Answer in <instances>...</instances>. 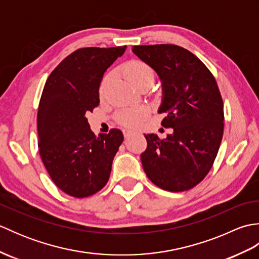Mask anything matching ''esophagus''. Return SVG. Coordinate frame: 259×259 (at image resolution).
<instances>
[{"label":"esophagus","mask_w":259,"mask_h":259,"mask_svg":"<svg viewBox=\"0 0 259 259\" xmlns=\"http://www.w3.org/2000/svg\"><path fill=\"white\" fill-rule=\"evenodd\" d=\"M122 131H123V136L125 137V138H126V137H129L131 134L135 133V131L131 130V129H123Z\"/></svg>","instance_id":"obj_1"}]
</instances>
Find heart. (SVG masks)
Wrapping results in <instances>:
<instances>
[{
  "instance_id": "heart-1",
  "label": "heart",
  "mask_w": 259,
  "mask_h": 259,
  "mask_svg": "<svg viewBox=\"0 0 259 259\" xmlns=\"http://www.w3.org/2000/svg\"><path fill=\"white\" fill-rule=\"evenodd\" d=\"M123 73L130 83L138 89L145 84H152L153 80H155V71L152 70L150 65L142 61H138V60L126 63L123 68ZM109 82L110 75H107L101 82V95L106 91ZM148 115H149V110L146 107H128L119 111L117 119L121 124L135 128V126H138L144 122Z\"/></svg>"
}]
</instances>
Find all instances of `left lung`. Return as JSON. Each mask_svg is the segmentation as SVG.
Masks as SVG:
<instances>
[{"label":"left lung","instance_id":"8db88e82","mask_svg":"<svg viewBox=\"0 0 259 259\" xmlns=\"http://www.w3.org/2000/svg\"><path fill=\"white\" fill-rule=\"evenodd\" d=\"M133 52L150 65L161 81L159 113L167 138L145 135L141 153L146 175L163 190L191 189L206 177L224 133V103L217 82L195 54L174 45L135 46Z\"/></svg>","mask_w":259,"mask_h":259}]
</instances>
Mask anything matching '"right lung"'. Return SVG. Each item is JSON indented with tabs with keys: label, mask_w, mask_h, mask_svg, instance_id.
Returning a JSON list of instances; mask_svg holds the SVG:
<instances>
[{
	"label": "right lung",
	"mask_w": 259,
	"mask_h": 259,
	"mask_svg": "<svg viewBox=\"0 0 259 259\" xmlns=\"http://www.w3.org/2000/svg\"><path fill=\"white\" fill-rule=\"evenodd\" d=\"M125 49H79L52 71L43 89L37 110L38 151L53 183L75 198L89 197L106 186L123 141L119 129L97 137L87 114L100 103L104 72Z\"/></svg>",
	"instance_id": "1"
}]
</instances>
